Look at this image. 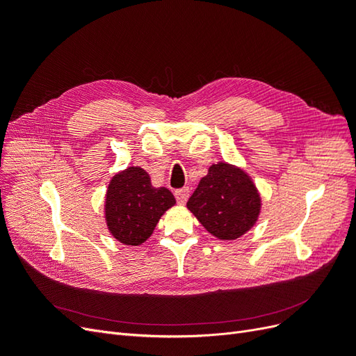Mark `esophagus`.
<instances>
[{"mask_svg":"<svg viewBox=\"0 0 356 356\" xmlns=\"http://www.w3.org/2000/svg\"><path fill=\"white\" fill-rule=\"evenodd\" d=\"M188 196H190V188L188 187L175 191V197H177V202L179 204H184L188 200Z\"/></svg>","mask_w":356,"mask_h":356,"instance_id":"34e87169","label":"esophagus"}]
</instances>
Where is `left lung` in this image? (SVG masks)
<instances>
[{
    "instance_id": "obj_1",
    "label": "left lung",
    "mask_w": 356,
    "mask_h": 356,
    "mask_svg": "<svg viewBox=\"0 0 356 356\" xmlns=\"http://www.w3.org/2000/svg\"><path fill=\"white\" fill-rule=\"evenodd\" d=\"M187 208L215 238L234 241L255 225L261 196L242 168L218 161L200 179Z\"/></svg>"
}]
</instances>
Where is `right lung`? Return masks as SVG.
Segmentation results:
<instances>
[{"label": "right lung", "mask_w": 356, "mask_h": 356, "mask_svg": "<svg viewBox=\"0 0 356 356\" xmlns=\"http://www.w3.org/2000/svg\"><path fill=\"white\" fill-rule=\"evenodd\" d=\"M177 203L166 187H154L147 170L129 166L111 178L105 195V222L113 238L138 246L153 234L159 220Z\"/></svg>", "instance_id": "obj_1"}]
</instances>
